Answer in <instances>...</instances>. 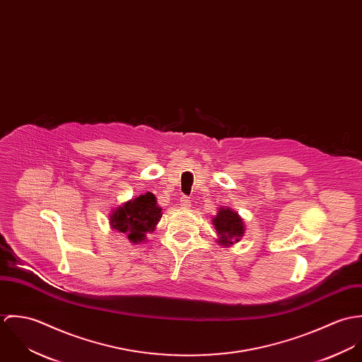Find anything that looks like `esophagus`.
I'll return each instance as SVG.
<instances>
[{"instance_id": "obj_1", "label": "esophagus", "mask_w": 362, "mask_h": 362, "mask_svg": "<svg viewBox=\"0 0 362 362\" xmlns=\"http://www.w3.org/2000/svg\"><path fill=\"white\" fill-rule=\"evenodd\" d=\"M180 201H181V206H182V207L191 206V201H189V198H188V197H185V195H184V197H181V199H180Z\"/></svg>"}]
</instances>
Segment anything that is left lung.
I'll return each instance as SVG.
<instances>
[{
  "label": "left lung",
  "mask_w": 362,
  "mask_h": 362,
  "mask_svg": "<svg viewBox=\"0 0 362 362\" xmlns=\"http://www.w3.org/2000/svg\"><path fill=\"white\" fill-rule=\"evenodd\" d=\"M211 221L218 235L217 243L223 247H230L238 243L245 233L243 218L230 207H220Z\"/></svg>",
  "instance_id": "obj_1"
}]
</instances>
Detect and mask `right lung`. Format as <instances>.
<instances>
[{
    "mask_svg": "<svg viewBox=\"0 0 362 362\" xmlns=\"http://www.w3.org/2000/svg\"><path fill=\"white\" fill-rule=\"evenodd\" d=\"M161 214L155 195L146 192L114 209L110 216V226L118 233L127 234L131 243L138 244L155 231Z\"/></svg>",
    "mask_w": 362,
    "mask_h": 362,
    "instance_id": "1",
    "label": "right lung"
}]
</instances>
